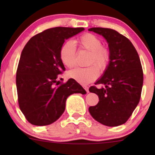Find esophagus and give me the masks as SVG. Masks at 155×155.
I'll return each mask as SVG.
<instances>
[{"label":"esophagus","instance_id":"1","mask_svg":"<svg viewBox=\"0 0 155 155\" xmlns=\"http://www.w3.org/2000/svg\"><path fill=\"white\" fill-rule=\"evenodd\" d=\"M83 87H84V89H85V90L87 92V93H88V92H89V90H88L89 87L87 86H85V85H83Z\"/></svg>","mask_w":155,"mask_h":155}]
</instances>
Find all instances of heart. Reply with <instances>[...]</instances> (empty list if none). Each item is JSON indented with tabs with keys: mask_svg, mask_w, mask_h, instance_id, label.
Segmentation results:
<instances>
[{
	"mask_svg": "<svg viewBox=\"0 0 155 155\" xmlns=\"http://www.w3.org/2000/svg\"><path fill=\"white\" fill-rule=\"evenodd\" d=\"M82 49L90 52L87 68H77L70 70L68 76L82 85H87L97 79L100 70L104 71L109 65L110 54L107 48L102 47L101 39L92 34H85L77 40ZM60 58L62 63L69 68H73L76 63V45L71 40L65 42L60 49ZM94 64V65H91Z\"/></svg>",
	"mask_w": 155,
	"mask_h": 155,
	"instance_id": "1",
	"label": "heart"
}]
</instances>
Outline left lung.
<instances>
[{"label":"left lung","instance_id":"obj_1","mask_svg":"<svg viewBox=\"0 0 155 155\" xmlns=\"http://www.w3.org/2000/svg\"><path fill=\"white\" fill-rule=\"evenodd\" d=\"M88 31L102 35L109 46L110 60L102 77L89 91L96 94L99 102L89 107L91 115L101 124L116 127L124 124L140 102L143 72L137 50L130 41L110 28H91Z\"/></svg>","mask_w":155,"mask_h":155}]
</instances>
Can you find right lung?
I'll return each mask as SVG.
<instances>
[{
    "label": "right lung",
    "instance_id": "obj_1",
    "mask_svg": "<svg viewBox=\"0 0 155 155\" xmlns=\"http://www.w3.org/2000/svg\"><path fill=\"white\" fill-rule=\"evenodd\" d=\"M84 30L65 27L45 30L31 37L23 48L15 81L18 106L31 124H52L64 113L70 94H86L73 79L57 86L58 76L65 70L60 58L61 48L65 40Z\"/></svg>",
    "mask_w": 155,
    "mask_h": 155
}]
</instances>
